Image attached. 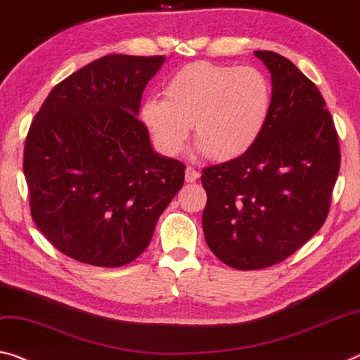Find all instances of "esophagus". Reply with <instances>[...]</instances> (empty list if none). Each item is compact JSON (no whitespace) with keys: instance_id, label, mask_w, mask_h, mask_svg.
Listing matches in <instances>:
<instances>
[{"instance_id":"34e87169","label":"esophagus","mask_w":360,"mask_h":360,"mask_svg":"<svg viewBox=\"0 0 360 360\" xmlns=\"http://www.w3.org/2000/svg\"><path fill=\"white\" fill-rule=\"evenodd\" d=\"M198 178H200V174H198V171L192 167H187L186 168V181L187 182H195Z\"/></svg>"}]
</instances>
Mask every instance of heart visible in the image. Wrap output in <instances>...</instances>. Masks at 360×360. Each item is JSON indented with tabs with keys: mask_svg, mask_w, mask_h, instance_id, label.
<instances>
[{
	"mask_svg": "<svg viewBox=\"0 0 360 360\" xmlns=\"http://www.w3.org/2000/svg\"><path fill=\"white\" fill-rule=\"evenodd\" d=\"M163 98L141 104V122L157 149L178 155L191 123L198 149L214 160H232L250 150L271 115L272 84L259 68L192 62L163 84Z\"/></svg>",
	"mask_w": 360,
	"mask_h": 360,
	"instance_id": "b5f03b06",
	"label": "heart"
}]
</instances>
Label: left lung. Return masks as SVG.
<instances>
[{
  "label": "left lung",
  "mask_w": 360,
  "mask_h": 360,
  "mask_svg": "<svg viewBox=\"0 0 360 360\" xmlns=\"http://www.w3.org/2000/svg\"><path fill=\"white\" fill-rule=\"evenodd\" d=\"M271 72V115L243 155L203 168L205 240L238 271L287 259L323 226L340 171L333 118L309 78L272 51H255Z\"/></svg>",
  "instance_id": "1"
}]
</instances>
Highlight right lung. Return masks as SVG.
<instances>
[{"mask_svg":"<svg viewBox=\"0 0 360 360\" xmlns=\"http://www.w3.org/2000/svg\"><path fill=\"white\" fill-rule=\"evenodd\" d=\"M165 56L110 54L56 84L28 129L32 218L72 259L129 264L184 184V163L153 150L138 120Z\"/></svg>","mask_w":360,"mask_h":360,"instance_id":"add662e5","label":"right lung"}]
</instances>
